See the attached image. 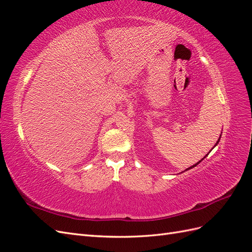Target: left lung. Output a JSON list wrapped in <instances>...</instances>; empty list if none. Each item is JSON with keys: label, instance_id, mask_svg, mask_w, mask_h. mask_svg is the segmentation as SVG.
<instances>
[{"label": "left lung", "instance_id": "1", "mask_svg": "<svg viewBox=\"0 0 252 252\" xmlns=\"http://www.w3.org/2000/svg\"><path fill=\"white\" fill-rule=\"evenodd\" d=\"M220 134H222V133H220ZM220 138H219V141H218V142H217V144H216V145H215V146H217V145H218V143H219V142H220ZM206 157H207V155H206ZM206 157H204V158H206ZM204 158H202V159H201V161H199V162H197V163H196V164H194V165H192V166H191V167H189V168H187V169H186V170H188V169H191V168H193V167H195V166H196V165H197V164H200V163H201V162H202V161H203V159H204Z\"/></svg>", "mask_w": 252, "mask_h": 252}]
</instances>
